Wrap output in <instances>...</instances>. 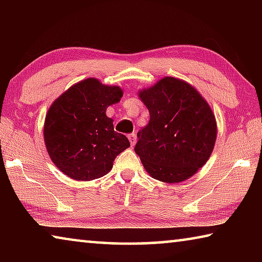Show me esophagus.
<instances>
[{
	"label": "esophagus",
	"mask_w": 262,
	"mask_h": 262,
	"mask_svg": "<svg viewBox=\"0 0 262 262\" xmlns=\"http://www.w3.org/2000/svg\"><path fill=\"white\" fill-rule=\"evenodd\" d=\"M128 140H129L132 145H134L136 143V135L135 134H129V135H128Z\"/></svg>",
	"instance_id": "esophagus-1"
}]
</instances>
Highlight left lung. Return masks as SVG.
<instances>
[{"label": "left lung", "mask_w": 262, "mask_h": 262, "mask_svg": "<svg viewBox=\"0 0 262 262\" xmlns=\"http://www.w3.org/2000/svg\"><path fill=\"white\" fill-rule=\"evenodd\" d=\"M150 113L137 133L135 152L148 173L164 183H180L205 165L214 149L215 117L201 95L184 81L165 77L142 90Z\"/></svg>", "instance_id": "obj_1"}]
</instances>
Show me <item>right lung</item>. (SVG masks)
Instances as JSON below:
<instances>
[{"instance_id":"add662e5","label":"right lung","mask_w":262,"mask_h":262,"mask_svg":"<svg viewBox=\"0 0 262 262\" xmlns=\"http://www.w3.org/2000/svg\"><path fill=\"white\" fill-rule=\"evenodd\" d=\"M122 97L119 86L88 78L60 96L46 115L43 137L48 155L59 170L75 180L100 178L115 157L130 147L125 135L114 132L106 108Z\"/></svg>"}]
</instances>
